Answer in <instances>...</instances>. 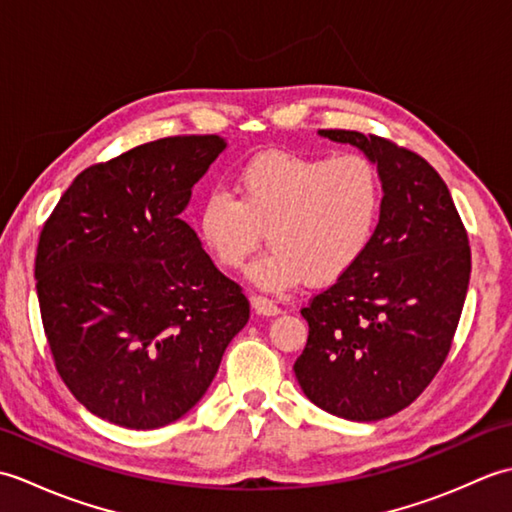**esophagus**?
I'll use <instances>...</instances> for the list:
<instances>
[{"instance_id": "1", "label": "esophagus", "mask_w": 512, "mask_h": 512, "mask_svg": "<svg viewBox=\"0 0 512 512\" xmlns=\"http://www.w3.org/2000/svg\"><path fill=\"white\" fill-rule=\"evenodd\" d=\"M250 303H253V308L257 314H264V317H275V314L281 312V308L273 299H268L264 295H253L250 297Z\"/></svg>"}]
</instances>
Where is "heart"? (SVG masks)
Segmentation results:
<instances>
[{
	"label": "heart",
	"mask_w": 512,
	"mask_h": 512,
	"mask_svg": "<svg viewBox=\"0 0 512 512\" xmlns=\"http://www.w3.org/2000/svg\"><path fill=\"white\" fill-rule=\"evenodd\" d=\"M235 193L211 189L198 209V235L213 262L242 268L268 228L270 246L248 268L266 290H288L310 275L343 277L374 242L383 213V176L363 154L306 156L268 151L239 167Z\"/></svg>",
	"instance_id": "heart-1"
}]
</instances>
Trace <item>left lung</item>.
Returning <instances> with one entry per match:
<instances>
[{
  "mask_svg": "<svg viewBox=\"0 0 512 512\" xmlns=\"http://www.w3.org/2000/svg\"><path fill=\"white\" fill-rule=\"evenodd\" d=\"M376 162L383 213L358 264L314 295L295 376L314 405L372 422L409 407L440 372L469 290V235L447 184L387 138L321 129Z\"/></svg>",
  "mask_w": 512,
  "mask_h": 512,
  "instance_id": "left-lung-1",
  "label": "left lung"
}]
</instances>
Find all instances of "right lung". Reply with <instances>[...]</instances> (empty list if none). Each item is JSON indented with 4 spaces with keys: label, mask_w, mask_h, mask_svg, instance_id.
Here are the masks:
<instances>
[{
    "label": "right lung",
    "mask_w": 512,
    "mask_h": 512,
    "mask_svg": "<svg viewBox=\"0 0 512 512\" xmlns=\"http://www.w3.org/2000/svg\"><path fill=\"white\" fill-rule=\"evenodd\" d=\"M224 138L169 136L92 165L43 224L35 279L43 330L81 405L127 429L182 418L250 317L182 220Z\"/></svg>",
    "instance_id": "add662e5"
}]
</instances>
